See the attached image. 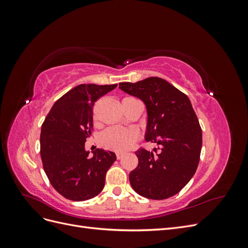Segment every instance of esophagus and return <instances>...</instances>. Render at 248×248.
<instances>
[{
  "mask_svg": "<svg viewBox=\"0 0 248 248\" xmlns=\"http://www.w3.org/2000/svg\"><path fill=\"white\" fill-rule=\"evenodd\" d=\"M123 153L122 152H117L116 153V156H117V159H121L122 158V157H123Z\"/></svg>",
  "mask_w": 248,
  "mask_h": 248,
  "instance_id": "esophagus-1",
  "label": "esophagus"
}]
</instances>
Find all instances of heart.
Wrapping results in <instances>:
<instances>
[{"instance_id":"heart-1","label":"heart","mask_w":248,"mask_h":248,"mask_svg":"<svg viewBox=\"0 0 248 248\" xmlns=\"http://www.w3.org/2000/svg\"><path fill=\"white\" fill-rule=\"evenodd\" d=\"M133 99L131 97H125L123 100ZM138 131L134 129L122 128V127H109L101 132L99 136L100 145L104 148L115 151H125L130 148L138 140Z\"/></svg>"}]
</instances>
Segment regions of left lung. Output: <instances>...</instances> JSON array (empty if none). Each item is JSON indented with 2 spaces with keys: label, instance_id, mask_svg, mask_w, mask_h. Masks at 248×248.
<instances>
[{
  "label": "left lung",
  "instance_id": "1",
  "mask_svg": "<svg viewBox=\"0 0 248 248\" xmlns=\"http://www.w3.org/2000/svg\"><path fill=\"white\" fill-rule=\"evenodd\" d=\"M119 88L146 104L145 139L157 148H140L139 164L129 174L134 191L151 200L175 196L196 172L202 150V129L191 102L184 93L160 78L120 82Z\"/></svg>",
  "mask_w": 248,
  "mask_h": 248
}]
</instances>
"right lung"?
<instances>
[{"label": "right lung", "mask_w": 248, "mask_h": 248, "mask_svg": "<svg viewBox=\"0 0 248 248\" xmlns=\"http://www.w3.org/2000/svg\"><path fill=\"white\" fill-rule=\"evenodd\" d=\"M118 85L82 84L58 99L41 126L40 155L52 187L70 201H86L99 194L116 154L96 149L86 151L93 129L94 102Z\"/></svg>", "instance_id": "add662e5"}]
</instances>
